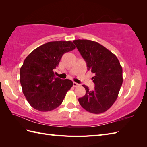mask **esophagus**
I'll list each match as a JSON object with an SVG mask.
<instances>
[{
    "instance_id": "esophagus-1",
    "label": "esophagus",
    "mask_w": 147,
    "mask_h": 147,
    "mask_svg": "<svg viewBox=\"0 0 147 147\" xmlns=\"http://www.w3.org/2000/svg\"><path fill=\"white\" fill-rule=\"evenodd\" d=\"M79 85H80L79 84L76 83V82H73V86L74 87H77L78 86H79Z\"/></svg>"
}]
</instances>
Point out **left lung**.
Returning a JSON list of instances; mask_svg holds the SVG:
<instances>
[{
  "label": "left lung",
  "instance_id": "obj_1",
  "mask_svg": "<svg viewBox=\"0 0 147 147\" xmlns=\"http://www.w3.org/2000/svg\"><path fill=\"white\" fill-rule=\"evenodd\" d=\"M93 74L95 88L86 90L85 95L78 99L86 111L93 114L104 112L114 104L123 84V69L116 56L100 43L88 40L73 41Z\"/></svg>",
  "mask_w": 147,
  "mask_h": 147
}]
</instances>
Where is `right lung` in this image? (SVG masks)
Masks as SVG:
<instances>
[{"label": "right lung", "instance_id": "obj_1", "mask_svg": "<svg viewBox=\"0 0 147 147\" xmlns=\"http://www.w3.org/2000/svg\"><path fill=\"white\" fill-rule=\"evenodd\" d=\"M76 48L71 41H55L40 45L24 59L20 68V83L24 95L36 110L47 112L60 105L73 82L55 77L64 54Z\"/></svg>", "mask_w": 147, "mask_h": 147}]
</instances>
